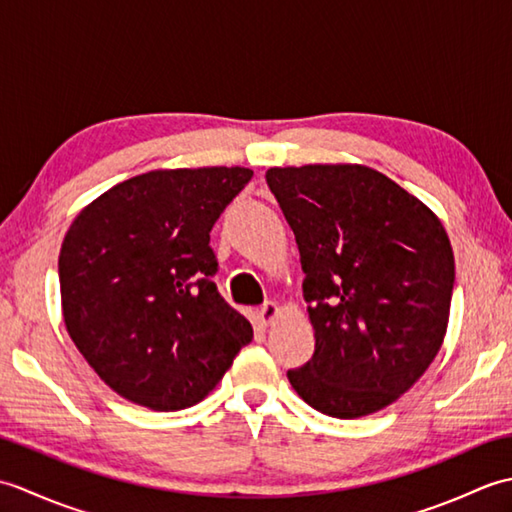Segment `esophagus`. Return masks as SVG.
Wrapping results in <instances>:
<instances>
[{"label":"esophagus","instance_id":"esophagus-1","mask_svg":"<svg viewBox=\"0 0 512 512\" xmlns=\"http://www.w3.org/2000/svg\"><path fill=\"white\" fill-rule=\"evenodd\" d=\"M277 314H279L277 303L275 301H266L264 306L257 310V321H259V325H264V328H266V325H270V323L277 319Z\"/></svg>","mask_w":512,"mask_h":512}]
</instances>
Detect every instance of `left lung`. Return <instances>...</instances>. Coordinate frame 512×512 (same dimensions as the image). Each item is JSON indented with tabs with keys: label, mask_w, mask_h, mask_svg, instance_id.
Returning <instances> with one entry per match:
<instances>
[{
	"label": "left lung",
	"mask_w": 512,
	"mask_h": 512,
	"mask_svg": "<svg viewBox=\"0 0 512 512\" xmlns=\"http://www.w3.org/2000/svg\"><path fill=\"white\" fill-rule=\"evenodd\" d=\"M295 233L314 354L288 369L310 407L361 418L427 372L447 334L455 262L433 211L361 165L266 171Z\"/></svg>",
	"instance_id": "obj_1"
}]
</instances>
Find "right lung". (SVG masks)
Listing matches in <instances>:
<instances>
[{
    "label": "right lung",
    "instance_id": "obj_1",
    "mask_svg": "<svg viewBox=\"0 0 512 512\" xmlns=\"http://www.w3.org/2000/svg\"><path fill=\"white\" fill-rule=\"evenodd\" d=\"M253 171L165 169L76 215L59 255L63 321L105 385L154 411L200 402L253 328L222 299L211 228Z\"/></svg>",
    "mask_w": 512,
    "mask_h": 512
}]
</instances>
